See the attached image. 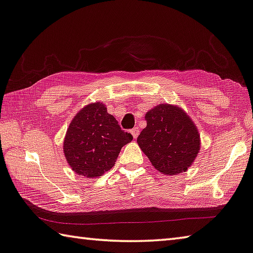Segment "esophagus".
I'll use <instances>...</instances> for the list:
<instances>
[{"mask_svg":"<svg viewBox=\"0 0 253 253\" xmlns=\"http://www.w3.org/2000/svg\"><path fill=\"white\" fill-rule=\"evenodd\" d=\"M130 132H131V135H132V137H134V138H137V137H138V135H139V128L138 127L132 128Z\"/></svg>","mask_w":253,"mask_h":253,"instance_id":"1","label":"esophagus"}]
</instances>
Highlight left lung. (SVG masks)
Listing matches in <instances>:
<instances>
[{
    "label": "left lung",
    "mask_w": 253,
    "mask_h": 253,
    "mask_svg": "<svg viewBox=\"0 0 253 253\" xmlns=\"http://www.w3.org/2000/svg\"><path fill=\"white\" fill-rule=\"evenodd\" d=\"M147 126L137 137L154 168L165 175L185 172L200 151L193 122L177 106L160 105L145 115Z\"/></svg>",
    "instance_id": "left-lung-1"
}]
</instances>
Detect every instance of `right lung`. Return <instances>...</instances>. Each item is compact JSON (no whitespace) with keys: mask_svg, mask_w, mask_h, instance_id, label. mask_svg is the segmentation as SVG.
<instances>
[{"mask_svg":"<svg viewBox=\"0 0 253 253\" xmlns=\"http://www.w3.org/2000/svg\"><path fill=\"white\" fill-rule=\"evenodd\" d=\"M132 139L106 107L96 102L76 115L67 130L63 152L72 170L85 177L101 176L115 165L122 147Z\"/></svg>","mask_w":253,"mask_h":253,"instance_id":"1","label":"right lung"}]
</instances>
